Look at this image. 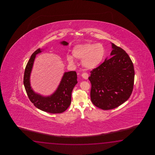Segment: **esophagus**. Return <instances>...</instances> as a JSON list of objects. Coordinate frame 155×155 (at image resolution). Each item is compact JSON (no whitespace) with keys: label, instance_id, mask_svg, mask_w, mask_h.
Returning a JSON list of instances; mask_svg holds the SVG:
<instances>
[{"label":"esophagus","instance_id":"34e87169","mask_svg":"<svg viewBox=\"0 0 155 155\" xmlns=\"http://www.w3.org/2000/svg\"><path fill=\"white\" fill-rule=\"evenodd\" d=\"M81 76H82L84 79L87 80V79H88V78H89V75H88L87 73H82V74H81Z\"/></svg>","mask_w":155,"mask_h":155}]
</instances>
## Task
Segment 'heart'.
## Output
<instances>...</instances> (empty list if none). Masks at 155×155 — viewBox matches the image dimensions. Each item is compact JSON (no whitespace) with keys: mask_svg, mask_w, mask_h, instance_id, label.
Segmentation results:
<instances>
[{"mask_svg":"<svg viewBox=\"0 0 155 155\" xmlns=\"http://www.w3.org/2000/svg\"><path fill=\"white\" fill-rule=\"evenodd\" d=\"M72 55L74 58L81 60L82 66L85 69L92 70L102 63L105 57L106 50L101 44L85 43L74 46ZM66 60L69 63H74V58L71 55H67Z\"/></svg>","mask_w":155,"mask_h":155,"instance_id":"1","label":"heart"}]
</instances>
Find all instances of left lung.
<instances>
[{"instance_id":"obj_1","label":"left lung","mask_w":155,"mask_h":155,"mask_svg":"<svg viewBox=\"0 0 155 155\" xmlns=\"http://www.w3.org/2000/svg\"><path fill=\"white\" fill-rule=\"evenodd\" d=\"M111 58L91 71V100L100 109H115L127 101L134 84L133 63L124 50L112 43Z\"/></svg>"}]
</instances>
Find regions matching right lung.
<instances>
[{
    "label": "right lung",
    "instance_id": "1",
    "mask_svg": "<svg viewBox=\"0 0 155 155\" xmlns=\"http://www.w3.org/2000/svg\"><path fill=\"white\" fill-rule=\"evenodd\" d=\"M61 44L68 45L69 43L63 41ZM41 52L38 49L33 53L26 64L24 75V85L30 101L38 109L50 114H60L69 107L71 102V92L78 83L76 71L65 72L56 91L51 95L43 96L34 92L30 86V76L36 54Z\"/></svg>",
    "mask_w": 155,
    "mask_h": 155
}]
</instances>
